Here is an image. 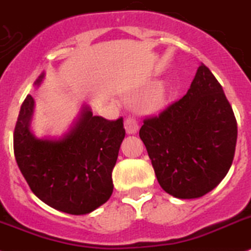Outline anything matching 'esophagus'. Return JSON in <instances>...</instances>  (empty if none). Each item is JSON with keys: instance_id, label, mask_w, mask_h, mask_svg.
<instances>
[{"instance_id": "34e87169", "label": "esophagus", "mask_w": 251, "mask_h": 251, "mask_svg": "<svg viewBox=\"0 0 251 251\" xmlns=\"http://www.w3.org/2000/svg\"><path fill=\"white\" fill-rule=\"evenodd\" d=\"M124 128H126V132L128 134H134L137 133L138 130V122H137L136 118L128 117L126 121H124Z\"/></svg>"}]
</instances>
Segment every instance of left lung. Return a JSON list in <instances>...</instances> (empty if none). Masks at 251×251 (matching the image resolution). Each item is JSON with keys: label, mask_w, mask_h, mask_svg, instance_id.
Segmentation results:
<instances>
[{"label": "left lung", "mask_w": 251, "mask_h": 251, "mask_svg": "<svg viewBox=\"0 0 251 251\" xmlns=\"http://www.w3.org/2000/svg\"><path fill=\"white\" fill-rule=\"evenodd\" d=\"M140 137L162 189L193 199L215 189L230 170L237 123L222 86L202 63L188 93L143 122Z\"/></svg>", "instance_id": "1"}]
</instances>
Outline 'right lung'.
Instances as JSON below:
<instances>
[{
  "label": "right lung",
  "instance_id": "add662e5",
  "mask_svg": "<svg viewBox=\"0 0 251 251\" xmlns=\"http://www.w3.org/2000/svg\"><path fill=\"white\" fill-rule=\"evenodd\" d=\"M43 72L34 82L44 80ZM35 101L27 95L14 132V152L21 174L38 198L57 211L87 215L113 193L111 171L126 130L123 118L106 121L87 105L61 137H36L31 132Z\"/></svg>",
  "mask_w": 251,
  "mask_h": 251
}]
</instances>
